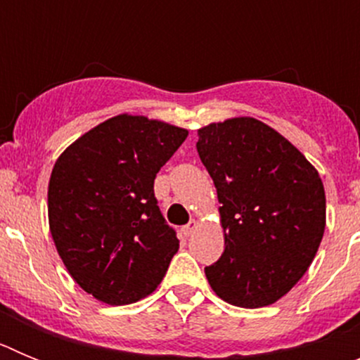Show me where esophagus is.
I'll return each instance as SVG.
<instances>
[{
  "label": "esophagus",
  "instance_id": "1",
  "mask_svg": "<svg viewBox=\"0 0 360 360\" xmlns=\"http://www.w3.org/2000/svg\"><path fill=\"white\" fill-rule=\"evenodd\" d=\"M196 229H198V221H195V219H191L189 224L184 225V227H182V234L186 238H189L191 234H193V232L196 231Z\"/></svg>",
  "mask_w": 360,
  "mask_h": 360
}]
</instances>
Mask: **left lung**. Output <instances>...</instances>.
<instances>
[{
    "label": "left lung",
    "mask_w": 360,
    "mask_h": 360,
    "mask_svg": "<svg viewBox=\"0 0 360 360\" xmlns=\"http://www.w3.org/2000/svg\"><path fill=\"white\" fill-rule=\"evenodd\" d=\"M196 149L225 238L221 257L205 266L209 285L234 307H269L316 257L326 227L323 180L292 142L252 117L203 126Z\"/></svg>",
    "instance_id": "1"
}]
</instances>
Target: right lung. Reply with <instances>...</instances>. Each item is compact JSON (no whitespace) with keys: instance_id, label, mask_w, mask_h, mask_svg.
I'll use <instances>...</instances> for the list:
<instances>
[{"instance_id":"1","label":"right lung","mask_w":360,"mask_h":360,"mask_svg":"<svg viewBox=\"0 0 360 360\" xmlns=\"http://www.w3.org/2000/svg\"><path fill=\"white\" fill-rule=\"evenodd\" d=\"M189 131L120 113L72 142L53 164L49 225L68 274L120 307L155 292L178 250L155 198V176Z\"/></svg>"}]
</instances>
